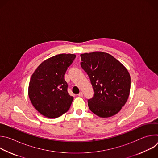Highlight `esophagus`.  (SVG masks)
<instances>
[{"label":"esophagus","instance_id":"1","mask_svg":"<svg viewBox=\"0 0 158 158\" xmlns=\"http://www.w3.org/2000/svg\"><path fill=\"white\" fill-rule=\"evenodd\" d=\"M78 96L79 97H82L83 96V93L82 92H80L79 94H78Z\"/></svg>","mask_w":158,"mask_h":158}]
</instances>
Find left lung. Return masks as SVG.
<instances>
[{"label":"left lung","mask_w":158,"mask_h":158,"mask_svg":"<svg viewBox=\"0 0 158 158\" xmlns=\"http://www.w3.org/2000/svg\"><path fill=\"white\" fill-rule=\"evenodd\" d=\"M81 65L92 84L94 95L88 106L100 118L118 114L130 93L131 77L126 67L110 54L96 51L81 54Z\"/></svg>","instance_id":"obj_1"}]
</instances>
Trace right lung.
Returning <instances> with one entry per match:
<instances>
[{
    "instance_id": "obj_1",
    "label": "right lung",
    "mask_w": 158,
    "mask_h": 158,
    "mask_svg": "<svg viewBox=\"0 0 158 158\" xmlns=\"http://www.w3.org/2000/svg\"><path fill=\"white\" fill-rule=\"evenodd\" d=\"M76 58L60 54L43 61L32 74L28 95L35 109L44 116L55 119L69 110L74 98L67 92L65 73Z\"/></svg>"
}]
</instances>
